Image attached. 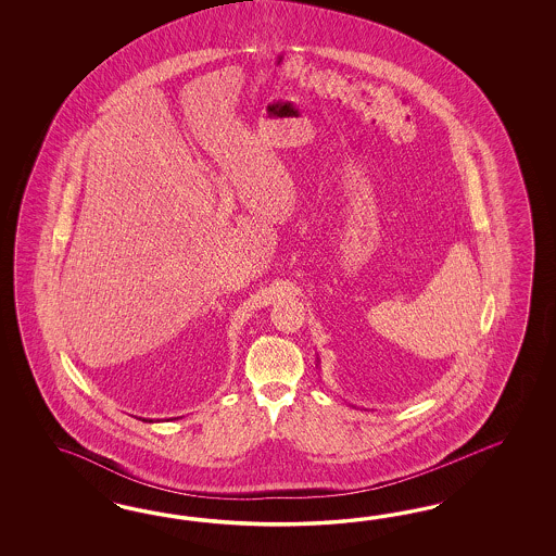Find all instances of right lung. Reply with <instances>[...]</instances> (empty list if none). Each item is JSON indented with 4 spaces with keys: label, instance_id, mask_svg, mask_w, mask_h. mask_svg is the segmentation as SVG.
Returning a JSON list of instances; mask_svg holds the SVG:
<instances>
[{
    "label": "right lung",
    "instance_id": "obj_1",
    "mask_svg": "<svg viewBox=\"0 0 556 556\" xmlns=\"http://www.w3.org/2000/svg\"><path fill=\"white\" fill-rule=\"evenodd\" d=\"M140 420V418H138ZM168 420H179V418H165V421ZM142 421H161V420H152V418H142Z\"/></svg>",
    "mask_w": 556,
    "mask_h": 556
}]
</instances>
